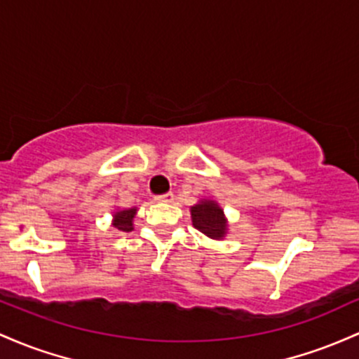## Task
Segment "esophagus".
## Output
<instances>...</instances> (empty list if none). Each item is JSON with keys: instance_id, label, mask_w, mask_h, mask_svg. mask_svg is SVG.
<instances>
[{"instance_id": "esophagus-1", "label": "esophagus", "mask_w": 359, "mask_h": 359, "mask_svg": "<svg viewBox=\"0 0 359 359\" xmlns=\"http://www.w3.org/2000/svg\"><path fill=\"white\" fill-rule=\"evenodd\" d=\"M156 200L163 201V203H172V201H175V195H172V193H166V195H161Z\"/></svg>"}]
</instances>
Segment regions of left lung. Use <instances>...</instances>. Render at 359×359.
<instances>
[{
    "label": "left lung",
    "instance_id": "obj_1",
    "mask_svg": "<svg viewBox=\"0 0 359 359\" xmlns=\"http://www.w3.org/2000/svg\"><path fill=\"white\" fill-rule=\"evenodd\" d=\"M193 227L215 241L225 239L229 232V220L224 208L212 198H201L198 203L190 207Z\"/></svg>",
    "mask_w": 359,
    "mask_h": 359
}]
</instances>
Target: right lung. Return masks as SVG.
I'll return each mask as SVG.
<instances>
[{
  "label": "right lung",
  "mask_w": 359,
  "mask_h": 359,
  "mask_svg": "<svg viewBox=\"0 0 359 359\" xmlns=\"http://www.w3.org/2000/svg\"><path fill=\"white\" fill-rule=\"evenodd\" d=\"M137 210L139 208H116V210L111 213V225L116 229V231L122 232H130L134 231V219L137 215Z\"/></svg>",
  "instance_id": "right-lung-1"
}]
</instances>
